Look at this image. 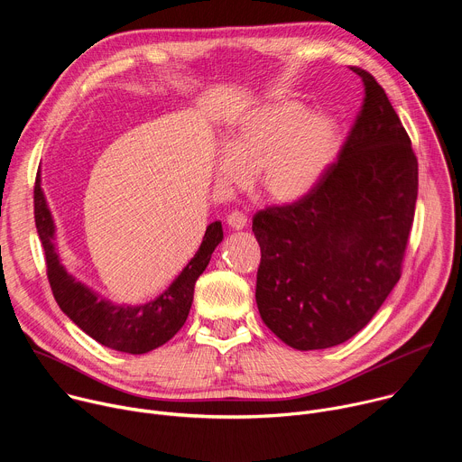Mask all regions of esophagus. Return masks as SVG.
Instances as JSON below:
<instances>
[{"mask_svg":"<svg viewBox=\"0 0 462 462\" xmlns=\"http://www.w3.org/2000/svg\"><path fill=\"white\" fill-rule=\"evenodd\" d=\"M226 223H228V226L232 228V230H243L245 226H246V217H245V214H241V212H232V214H228L226 216Z\"/></svg>","mask_w":462,"mask_h":462,"instance_id":"1","label":"esophagus"}]
</instances>
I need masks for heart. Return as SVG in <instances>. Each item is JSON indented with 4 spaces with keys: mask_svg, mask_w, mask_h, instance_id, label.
Returning <instances> with one entry per match:
<instances>
[{
    "mask_svg": "<svg viewBox=\"0 0 462 462\" xmlns=\"http://www.w3.org/2000/svg\"><path fill=\"white\" fill-rule=\"evenodd\" d=\"M342 148L335 116L283 100L248 111L219 152L214 173L230 188L245 186L255 173L267 199L298 203L316 189Z\"/></svg>",
    "mask_w": 462,
    "mask_h": 462,
    "instance_id": "heart-1",
    "label": "heart"
}]
</instances>
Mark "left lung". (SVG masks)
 Masks as SVG:
<instances>
[{
  "label": "left lung",
  "instance_id": "8db88e82",
  "mask_svg": "<svg viewBox=\"0 0 462 462\" xmlns=\"http://www.w3.org/2000/svg\"><path fill=\"white\" fill-rule=\"evenodd\" d=\"M362 111L321 182L305 199L254 216L261 248V319L298 351L347 342L401 280L419 164L385 91L364 69Z\"/></svg>",
  "mask_w": 462,
  "mask_h": 462
}]
</instances>
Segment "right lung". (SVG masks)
Listing matches in <instances>:
<instances>
[{
	"label": "right lung",
	"instance_id": "obj_1",
	"mask_svg": "<svg viewBox=\"0 0 462 462\" xmlns=\"http://www.w3.org/2000/svg\"><path fill=\"white\" fill-rule=\"evenodd\" d=\"M34 219L45 250L47 278L63 314L104 347L127 355H144L177 335L188 318L195 282L205 273L216 246L223 241L221 223L208 225L199 250L162 294L143 305H116L79 282L61 265L56 225L42 189L40 173L34 186Z\"/></svg>",
	"mask_w": 462,
	"mask_h": 462
}]
</instances>
